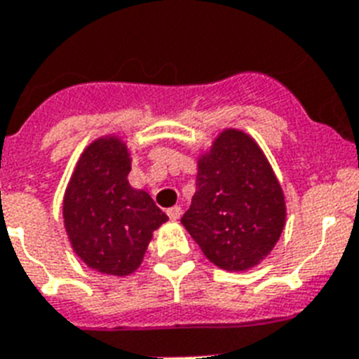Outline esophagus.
Instances as JSON below:
<instances>
[{"label": "esophagus", "mask_w": 359, "mask_h": 359, "mask_svg": "<svg viewBox=\"0 0 359 359\" xmlns=\"http://www.w3.org/2000/svg\"><path fill=\"white\" fill-rule=\"evenodd\" d=\"M168 215H170L171 221L180 219V215H182V208H180V206H173V208L168 210Z\"/></svg>", "instance_id": "obj_1"}]
</instances>
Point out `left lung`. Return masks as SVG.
<instances>
[{
	"instance_id": "obj_1",
	"label": "left lung",
	"mask_w": 359,
	"mask_h": 359,
	"mask_svg": "<svg viewBox=\"0 0 359 359\" xmlns=\"http://www.w3.org/2000/svg\"><path fill=\"white\" fill-rule=\"evenodd\" d=\"M197 189L182 215L203 255L219 269L247 271L275 249L285 225V197L250 134L223 129L197 156Z\"/></svg>"
}]
</instances>
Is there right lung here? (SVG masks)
I'll return each mask as SVG.
<instances>
[{
  "label": "right lung",
  "mask_w": 359,
  "mask_h": 359,
  "mask_svg": "<svg viewBox=\"0 0 359 359\" xmlns=\"http://www.w3.org/2000/svg\"><path fill=\"white\" fill-rule=\"evenodd\" d=\"M130 149L116 134L81 153L64 191L62 219L75 255L90 269L127 276L144 262L153 232L168 221L151 195L129 184Z\"/></svg>",
  "instance_id": "add662e5"
}]
</instances>
